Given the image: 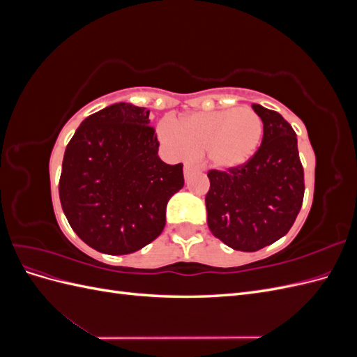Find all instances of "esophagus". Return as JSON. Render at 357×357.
I'll return each mask as SVG.
<instances>
[{
	"label": "esophagus",
	"instance_id": "1",
	"mask_svg": "<svg viewBox=\"0 0 357 357\" xmlns=\"http://www.w3.org/2000/svg\"><path fill=\"white\" fill-rule=\"evenodd\" d=\"M192 171H193V165L192 164H185V177H188Z\"/></svg>",
	"mask_w": 357,
	"mask_h": 357
}]
</instances>
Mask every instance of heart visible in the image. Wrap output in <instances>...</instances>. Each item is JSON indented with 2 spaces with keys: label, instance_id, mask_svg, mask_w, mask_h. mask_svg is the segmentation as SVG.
Wrapping results in <instances>:
<instances>
[{
  "label": "heart",
  "instance_id": "b5f03b06",
  "mask_svg": "<svg viewBox=\"0 0 357 357\" xmlns=\"http://www.w3.org/2000/svg\"><path fill=\"white\" fill-rule=\"evenodd\" d=\"M262 119L248 107L193 113L159 125V137L172 158L185 160L204 153L215 169L244 165L261 144Z\"/></svg>",
  "mask_w": 357,
  "mask_h": 357
}]
</instances>
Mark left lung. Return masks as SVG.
Here are the masks:
<instances>
[{"instance_id": "8db88e82", "label": "left lung", "mask_w": 357, "mask_h": 357, "mask_svg": "<svg viewBox=\"0 0 357 357\" xmlns=\"http://www.w3.org/2000/svg\"><path fill=\"white\" fill-rule=\"evenodd\" d=\"M264 138L244 165L208 171L207 223L215 238L234 250L256 252L284 236L304 199V168L298 138L283 116L253 104Z\"/></svg>"}]
</instances>
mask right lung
Wrapping results in <instances>:
<instances>
[{"instance_id":"add662e5","label":"right lung","mask_w":357,"mask_h":357,"mask_svg":"<svg viewBox=\"0 0 357 357\" xmlns=\"http://www.w3.org/2000/svg\"><path fill=\"white\" fill-rule=\"evenodd\" d=\"M150 110L119 102L91 114L70 139L59 198L80 238L107 255H128L164 231L169 198L183 185V164L158 156Z\"/></svg>"}]
</instances>
